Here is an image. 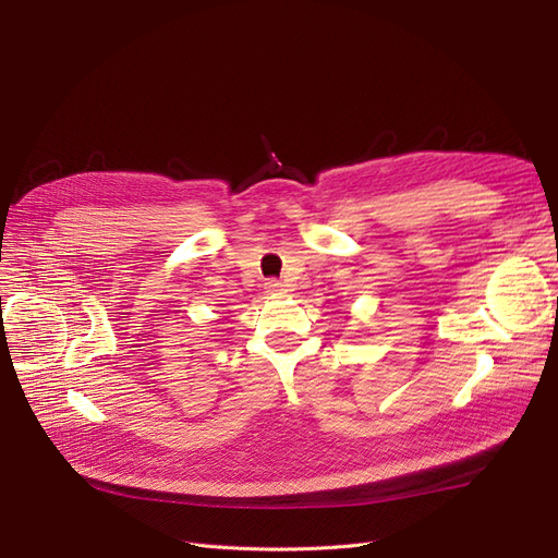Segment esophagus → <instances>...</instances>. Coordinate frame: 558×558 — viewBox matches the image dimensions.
Returning <instances> with one entry per match:
<instances>
[{
  "label": "esophagus",
  "mask_w": 558,
  "mask_h": 558,
  "mask_svg": "<svg viewBox=\"0 0 558 558\" xmlns=\"http://www.w3.org/2000/svg\"><path fill=\"white\" fill-rule=\"evenodd\" d=\"M280 287H282V284H280L278 280H269V282H267V291H280Z\"/></svg>",
  "instance_id": "1"
}]
</instances>
